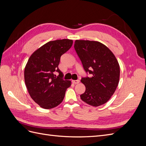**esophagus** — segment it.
<instances>
[{
  "instance_id": "1",
  "label": "esophagus",
  "mask_w": 146,
  "mask_h": 146,
  "mask_svg": "<svg viewBox=\"0 0 146 146\" xmlns=\"http://www.w3.org/2000/svg\"><path fill=\"white\" fill-rule=\"evenodd\" d=\"M72 83L74 84H77L80 83V80H72Z\"/></svg>"
}]
</instances>
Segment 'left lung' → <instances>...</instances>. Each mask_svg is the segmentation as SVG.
Segmentation results:
<instances>
[{"instance_id": "1", "label": "left lung", "mask_w": 146, "mask_h": 146, "mask_svg": "<svg viewBox=\"0 0 146 146\" xmlns=\"http://www.w3.org/2000/svg\"><path fill=\"white\" fill-rule=\"evenodd\" d=\"M74 48L84 69L91 77L82 78L86 90L81 99L93 107H98L109 100L119 82L120 67L113 53L99 41L76 40Z\"/></svg>"}]
</instances>
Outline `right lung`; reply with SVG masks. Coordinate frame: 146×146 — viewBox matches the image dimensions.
Masks as SVG:
<instances>
[{
  "label": "right lung",
  "mask_w": 146,
  "mask_h": 146,
  "mask_svg": "<svg viewBox=\"0 0 146 146\" xmlns=\"http://www.w3.org/2000/svg\"><path fill=\"white\" fill-rule=\"evenodd\" d=\"M72 39L51 41L38 48L31 55L25 67L24 80L29 93L35 102L44 109L60 105L66 90L71 85L70 80L60 77L58 69L60 57L71 47ZM55 71L59 75L56 77Z\"/></svg>",
  "instance_id": "obj_1"
}]
</instances>
